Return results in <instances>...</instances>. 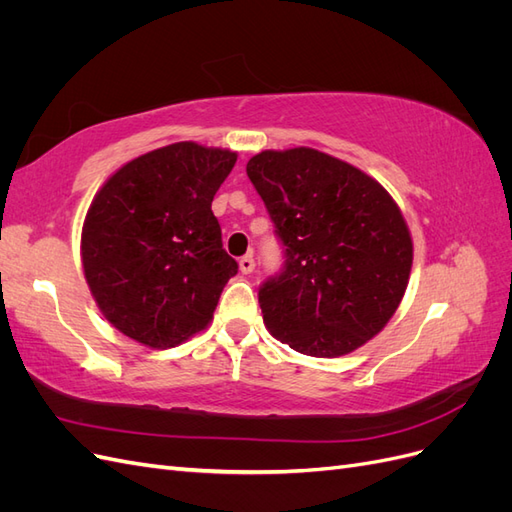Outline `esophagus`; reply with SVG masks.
Returning a JSON list of instances; mask_svg holds the SVG:
<instances>
[{"mask_svg": "<svg viewBox=\"0 0 512 512\" xmlns=\"http://www.w3.org/2000/svg\"><path fill=\"white\" fill-rule=\"evenodd\" d=\"M239 269H241V273H245V275H250V273H254V269H256V262H254V256H252V254H247V256H243V258L239 260Z\"/></svg>", "mask_w": 512, "mask_h": 512, "instance_id": "obj_1", "label": "esophagus"}]
</instances>
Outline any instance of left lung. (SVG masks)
Masks as SVG:
<instances>
[{"instance_id": "left-lung-1", "label": "left lung", "mask_w": 512, "mask_h": 512, "mask_svg": "<svg viewBox=\"0 0 512 512\" xmlns=\"http://www.w3.org/2000/svg\"><path fill=\"white\" fill-rule=\"evenodd\" d=\"M247 177L286 245L258 292L275 339L333 359L367 344L408 288L412 237L391 194L356 166L309 147L260 151Z\"/></svg>"}]
</instances>
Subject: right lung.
<instances>
[{
    "label": "right lung",
    "instance_id": "1",
    "mask_svg": "<svg viewBox=\"0 0 512 512\" xmlns=\"http://www.w3.org/2000/svg\"><path fill=\"white\" fill-rule=\"evenodd\" d=\"M237 153L192 141L143 153L106 179L85 215L81 260L102 316L149 348L209 327L237 262L211 211Z\"/></svg>",
    "mask_w": 512,
    "mask_h": 512
}]
</instances>
